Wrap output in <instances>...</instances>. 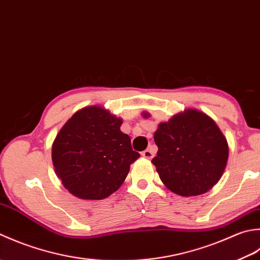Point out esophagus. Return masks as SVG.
Masks as SVG:
<instances>
[{
	"label": "esophagus",
	"instance_id": "esophagus-1",
	"mask_svg": "<svg viewBox=\"0 0 260 260\" xmlns=\"http://www.w3.org/2000/svg\"><path fill=\"white\" fill-rule=\"evenodd\" d=\"M141 156L144 158H147V159H151L153 157V152L150 149H146L145 151L141 152Z\"/></svg>",
	"mask_w": 260,
	"mask_h": 260
}]
</instances>
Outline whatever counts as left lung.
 <instances>
[{
  "instance_id": "1",
  "label": "left lung",
  "mask_w": 260,
  "mask_h": 260,
  "mask_svg": "<svg viewBox=\"0 0 260 260\" xmlns=\"http://www.w3.org/2000/svg\"><path fill=\"white\" fill-rule=\"evenodd\" d=\"M149 118V113H142ZM158 147L151 162L161 182L175 194L197 197L208 192L223 174L229 148L209 115L187 109L161 122L153 135Z\"/></svg>"
}]
</instances>
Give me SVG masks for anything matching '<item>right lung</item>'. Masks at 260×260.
I'll return each mask as SVG.
<instances>
[{"instance_id": "add662e5", "label": "right lung", "mask_w": 260, "mask_h": 260, "mask_svg": "<svg viewBox=\"0 0 260 260\" xmlns=\"http://www.w3.org/2000/svg\"><path fill=\"white\" fill-rule=\"evenodd\" d=\"M122 119L92 105L74 113L52 144L51 158L63 187L82 200H103L123 184L140 157L120 130Z\"/></svg>"}]
</instances>
